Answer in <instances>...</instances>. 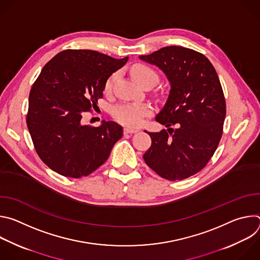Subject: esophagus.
<instances>
[{"instance_id":"1","label":"esophagus","mask_w":260,"mask_h":260,"mask_svg":"<svg viewBox=\"0 0 260 260\" xmlns=\"http://www.w3.org/2000/svg\"><path fill=\"white\" fill-rule=\"evenodd\" d=\"M137 132H138L137 129H132V128H127V127H125V128L123 129L124 135H127V134H135V133H137Z\"/></svg>"}]
</instances>
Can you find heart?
<instances>
[{"label": "heart", "instance_id": "1", "mask_svg": "<svg viewBox=\"0 0 260 260\" xmlns=\"http://www.w3.org/2000/svg\"><path fill=\"white\" fill-rule=\"evenodd\" d=\"M132 75L137 82L144 85L147 82H157V73L149 66L144 63H136L132 67ZM117 79V74L113 73L105 82L104 91L110 92L113 88V85ZM152 114V107L150 105L143 104H119L112 110L113 118L128 127H138L143 124L145 117Z\"/></svg>", "mask_w": 260, "mask_h": 260}]
</instances>
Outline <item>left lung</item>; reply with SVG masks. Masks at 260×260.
I'll list each match as a JSON object with an SVG mask.
<instances>
[{
    "instance_id": "obj_1",
    "label": "left lung",
    "mask_w": 260,
    "mask_h": 260,
    "mask_svg": "<svg viewBox=\"0 0 260 260\" xmlns=\"http://www.w3.org/2000/svg\"><path fill=\"white\" fill-rule=\"evenodd\" d=\"M140 58L156 64L171 82L156 116L169 129L146 132L151 146L144 160L165 179H186L207 166L219 145L226 114L223 89L211 61L193 49L168 46Z\"/></svg>"
}]
</instances>
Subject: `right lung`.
<instances>
[{
  "label": "right lung",
  "mask_w": 260,
  "mask_h": 260,
  "mask_svg": "<svg viewBox=\"0 0 260 260\" xmlns=\"http://www.w3.org/2000/svg\"><path fill=\"white\" fill-rule=\"evenodd\" d=\"M127 58L67 49L44 66L29 92L26 125L37 154L52 171L81 178L108 159L122 126L113 121L83 125L81 119L98 107L106 80Z\"/></svg>",
  "instance_id": "obj_1"
}]
</instances>
